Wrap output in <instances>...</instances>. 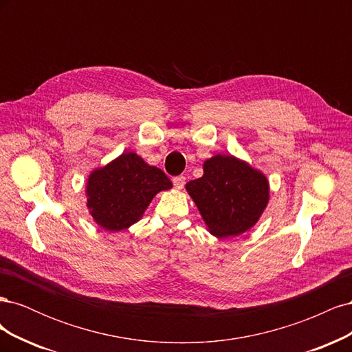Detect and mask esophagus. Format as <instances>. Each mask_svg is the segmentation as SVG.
<instances>
[{"mask_svg":"<svg viewBox=\"0 0 352 352\" xmlns=\"http://www.w3.org/2000/svg\"><path fill=\"white\" fill-rule=\"evenodd\" d=\"M173 185L176 189H182L185 185V176H176L173 177Z\"/></svg>","mask_w":352,"mask_h":352,"instance_id":"esophagus-1","label":"esophagus"}]
</instances>
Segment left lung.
Wrapping results in <instances>:
<instances>
[{
  "label": "left lung",
  "instance_id": "left-lung-1",
  "mask_svg": "<svg viewBox=\"0 0 352 352\" xmlns=\"http://www.w3.org/2000/svg\"><path fill=\"white\" fill-rule=\"evenodd\" d=\"M202 170L185 189L211 235L230 238L254 228L270 199L267 176L232 154L212 155Z\"/></svg>",
  "mask_w": 352,
  "mask_h": 352
}]
</instances>
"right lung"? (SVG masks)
I'll use <instances>...</instances> for the list:
<instances>
[{"label": "right lung", "mask_w": 352, "mask_h": 352, "mask_svg": "<svg viewBox=\"0 0 352 352\" xmlns=\"http://www.w3.org/2000/svg\"><path fill=\"white\" fill-rule=\"evenodd\" d=\"M173 185L162 168L141 155L124 151L87 179V207L92 220L107 232H120L144 216L153 198Z\"/></svg>", "instance_id": "right-lung-1"}]
</instances>
